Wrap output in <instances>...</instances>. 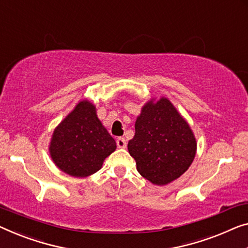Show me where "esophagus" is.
<instances>
[{"label":"esophagus","instance_id":"34e87169","mask_svg":"<svg viewBox=\"0 0 248 248\" xmlns=\"http://www.w3.org/2000/svg\"><path fill=\"white\" fill-rule=\"evenodd\" d=\"M117 146L118 148H125L127 147V141L123 137H119V138H117Z\"/></svg>","mask_w":248,"mask_h":248}]
</instances>
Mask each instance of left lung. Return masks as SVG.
Returning a JSON list of instances; mask_svg holds the SVG:
<instances>
[{
  "label": "left lung",
  "mask_w": 248,
  "mask_h": 248,
  "mask_svg": "<svg viewBox=\"0 0 248 248\" xmlns=\"http://www.w3.org/2000/svg\"><path fill=\"white\" fill-rule=\"evenodd\" d=\"M136 134L128 150L137 170L157 186L179 178L193 164L197 150L195 135L168 98H153L141 108Z\"/></svg>",
  "instance_id": "left-lung-1"
}]
</instances>
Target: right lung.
<instances>
[{
	"label": "right lung",
	"mask_w": 248,
	"mask_h": 248,
	"mask_svg": "<svg viewBox=\"0 0 248 248\" xmlns=\"http://www.w3.org/2000/svg\"><path fill=\"white\" fill-rule=\"evenodd\" d=\"M117 145L99 120L97 109L89 100H81L54 129L49 153L54 165L72 177L90 176Z\"/></svg>",
	"instance_id": "right-lung-1"
}]
</instances>
